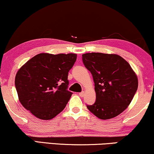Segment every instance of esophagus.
<instances>
[{"mask_svg": "<svg viewBox=\"0 0 154 154\" xmlns=\"http://www.w3.org/2000/svg\"><path fill=\"white\" fill-rule=\"evenodd\" d=\"M79 95H80V97H84V95H85V92L83 91V92H80Z\"/></svg>", "mask_w": 154, "mask_h": 154, "instance_id": "1", "label": "esophagus"}]
</instances>
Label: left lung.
Segmentation results:
<instances>
[{
    "mask_svg": "<svg viewBox=\"0 0 154 154\" xmlns=\"http://www.w3.org/2000/svg\"><path fill=\"white\" fill-rule=\"evenodd\" d=\"M82 60L93 77L96 101L87 105L102 120L113 119L129 106L138 88L136 73L127 61L116 54L85 53Z\"/></svg>",
    "mask_w": 154,
    "mask_h": 154,
    "instance_id": "left-lung-1",
    "label": "left lung"
}]
</instances>
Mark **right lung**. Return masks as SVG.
<instances>
[{
	"mask_svg": "<svg viewBox=\"0 0 154 154\" xmlns=\"http://www.w3.org/2000/svg\"><path fill=\"white\" fill-rule=\"evenodd\" d=\"M76 58L73 53H41L25 63L14 81L22 106L42 120L62 112L72 94L67 90L68 73Z\"/></svg>",
	"mask_w": 154,
	"mask_h": 154,
	"instance_id": "obj_1",
	"label": "right lung"
}]
</instances>
